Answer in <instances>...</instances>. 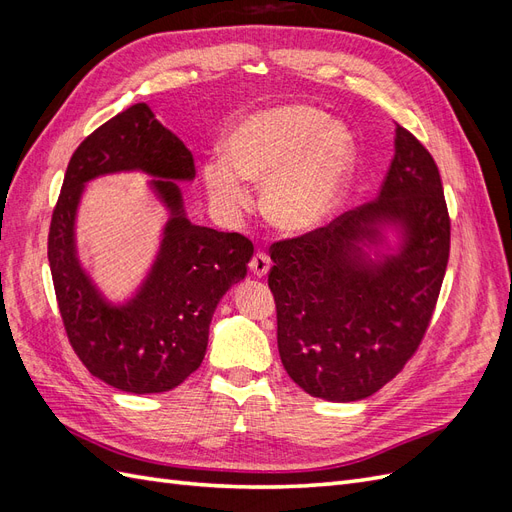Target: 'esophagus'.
<instances>
[{"instance_id":"obj_1","label":"esophagus","mask_w":512,"mask_h":512,"mask_svg":"<svg viewBox=\"0 0 512 512\" xmlns=\"http://www.w3.org/2000/svg\"><path fill=\"white\" fill-rule=\"evenodd\" d=\"M269 269H271L269 256L262 254V252H256L254 258L250 260V271H252V275H256V277H267Z\"/></svg>"}]
</instances>
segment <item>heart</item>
<instances>
[{
	"label": "heart",
	"mask_w": 512,
	"mask_h": 512,
	"mask_svg": "<svg viewBox=\"0 0 512 512\" xmlns=\"http://www.w3.org/2000/svg\"><path fill=\"white\" fill-rule=\"evenodd\" d=\"M356 164L346 123L309 104H280L243 117L222 141V160L203 164L205 192L224 213L250 207L245 181L265 183L262 209L288 235L327 222L348 192Z\"/></svg>",
	"instance_id": "obj_1"
}]
</instances>
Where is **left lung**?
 <instances>
[{"mask_svg":"<svg viewBox=\"0 0 512 512\" xmlns=\"http://www.w3.org/2000/svg\"><path fill=\"white\" fill-rule=\"evenodd\" d=\"M451 250L440 170L395 126V158L371 203L273 243L269 288L288 376L327 401H359L421 344Z\"/></svg>","mask_w":512,"mask_h":512,"instance_id":"left-lung-1","label":"left lung"}]
</instances>
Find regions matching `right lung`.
<instances>
[{"mask_svg": "<svg viewBox=\"0 0 512 512\" xmlns=\"http://www.w3.org/2000/svg\"><path fill=\"white\" fill-rule=\"evenodd\" d=\"M143 172L169 213L159 254L128 300H108L82 267L75 215L89 180ZM192 151L141 102L106 121L74 151L53 211L49 262L61 318L83 365L113 389H175L205 359L215 307L245 280L254 245L239 232L196 226L179 183L194 181Z\"/></svg>", "mask_w": 512, "mask_h": 512, "instance_id": "obj_1", "label": "right lung"}]
</instances>
